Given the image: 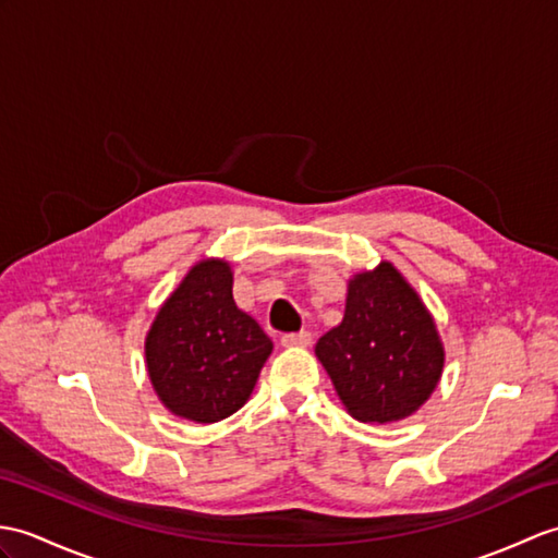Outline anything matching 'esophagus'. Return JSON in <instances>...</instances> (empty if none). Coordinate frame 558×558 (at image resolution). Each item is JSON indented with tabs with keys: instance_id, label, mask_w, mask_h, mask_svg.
I'll return each instance as SVG.
<instances>
[{
	"instance_id": "34e87169",
	"label": "esophagus",
	"mask_w": 558,
	"mask_h": 558,
	"mask_svg": "<svg viewBox=\"0 0 558 558\" xmlns=\"http://www.w3.org/2000/svg\"><path fill=\"white\" fill-rule=\"evenodd\" d=\"M282 344H284V347H308V344H311V332L302 330V332L282 335Z\"/></svg>"
}]
</instances>
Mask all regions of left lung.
Here are the masks:
<instances>
[{
  "mask_svg": "<svg viewBox=\"0 0 558 558\" xmlns=\"http://www.w3.org/2000/svg\"><path fill=\"white\" fill-rule=\"evenodd\" d=\"M314 352L347 413L361 423L413 416L445 371L437 323L390 262L349 278L344 316Z\"/></svg>",
  "mask_w": 558,
  "mask_h": 558,
  "instance_id": "left-lung-1",
  "label": "left lung"
}]
</instances>
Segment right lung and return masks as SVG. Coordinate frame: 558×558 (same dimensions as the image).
I'll return each mask as SVG.
<instances>
[{
	"instance_id": "add662e5",
	"label": "right lung",
	"mask_w": 558,
	"mask_h": 558,
	"mask_svg": "<svg viewBox=\"0 0 558 558\" xmlns=\"http://www.w3.org/2000/svg\"><path fill=\"white\" fill-rule=\"evenodd\" d=\"M274 342L232 300V268L206 256L159 306L145 338L149 383L178 418L218 423L247 404Z\"/></svg>"
}]
</instances>
